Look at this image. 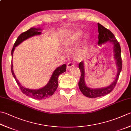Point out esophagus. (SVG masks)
Masks as SVG:
<instances>
[{
    "label": "esophagus",
    "mask_w": 131,
    "mask_h": 131,
    "mask_svg": "<svg viewBox=\"0 0 131 131\" xmlns=\"http://www.w3.org/2000/svg\"><path fill=\"white\" fill-rule=\"evenodd\" d=\"M74 66V64L71 63H70V62L68 63V65H67V70H70V69L71 68H73Z\"/></svg>",
    "instance_id": "1"
}]
</instances>
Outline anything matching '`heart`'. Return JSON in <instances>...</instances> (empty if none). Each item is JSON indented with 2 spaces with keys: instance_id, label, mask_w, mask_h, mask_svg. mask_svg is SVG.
<instances>
[{
  "instance_id": "b5f03b06",
  "label": "heart",
  "mask_w": 131,
  "mask_h": 131,
  "mask_svg": "<svg viewBox=\"0 0 131 131\" xmlns=\"http://www.w3.org/2000/svg\"><path fill=\"white\" fill-rule=\"evenodd\" d=\"M84 34V32L82 30L78 29L75 31L71 32L69 34L68 37L66 38V39L64 41V48L65 49L69 50L72 48L74 45L78 41L81 39V38L82 37ZM91 37V35L90 33H88L85 36V40L88 41ZM84 54V50L83 49H80L78 52V56L80 57H82Z\"/></svg>"
}]
</instances>
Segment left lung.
<instances>
[{
  "label": "left lung",
  "mask_w": 131,
  "mask_h": 131,
  "mask_svg": "<svg viewBox=\"0 0 131 131\" xmlns=\"http://www.w3.org/2000/svg\"><path fill=\"white\" fill-rule=\"evenodd\" d=\"M98 45L110 42L113 45V52L114 54V58L116 61L117 67V74L114 81L106 88L99 89H91L86 85L85 83V71H84V64L83 61L79 63V69L81 72V78L78 83L79 88L84 96L90 98H95L100 96H103L109 94L113 90L115 85L118 80L120 73L122 71V61L121 57V48L119 42L115 38L110 30L104 27L103 25L98 23Z\"/></svg>",
  "instance_id": "1"
}]
</instances>
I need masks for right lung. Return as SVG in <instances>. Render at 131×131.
<instances>
[{"label":"right lung","instance_id":"1","mask_svg":"<svg viewBox=\"0 0 131 131\" xmlns=\"http://www.w3.org/2000/svg\"><path fill=\"white\" fill-rule=\"evenodd\" d=\"M41 29H40V28H31L29 30H27L26 32H23L21 35H20L19 36L17 37L16 42H15L14 47H13L12 49V58L13 57V54H14L15 49L17 46L20 44L24 41L28 39V38L35 36L41 35ZM66 70V65L65 64H63L62 66H59V67L56 68L54 71H53L52 75H51L49 81L48 83L45 86H43V88H40L39 89L33 90L26 88L25 87L23 86L19 82V81L16 78V75H15L14 70H13L12 61L11 63V72L12 75L15 79V80H16V83H17L18 86H19L22 93L25 95H26L27 96L37 100L46 99L52 95L58 88V78L59 75L62 73L65 72Z\"/></svg>","mask_w":131,"mask_h":131}]
</instances>
